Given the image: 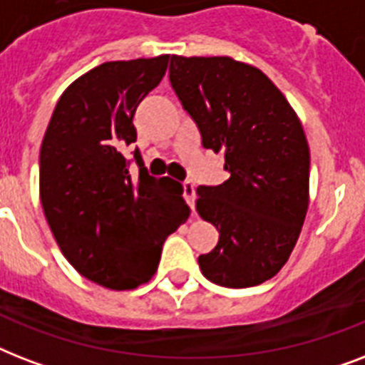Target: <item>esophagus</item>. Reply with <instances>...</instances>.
Returning <instances> with one entry per match:
<instances>
[{"label":"esophagus","mask_w":365,"mask_h":365,"mask_svg":"<svg viewBox=\"0 0 365 365\" xmlns=\"http://www.w3.org/2000/svg\"><path fill=\"white\" fill-rule=\"evenodd\" d=\"M183 189V199L189 205V208H195V199H197V195H195V187L191 182H183L182 183Z\"/></svg>","instance_id":"obj_1"}]
</instances>
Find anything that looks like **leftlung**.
I'll return each instance as SVG.
<instances>
[{"label":"left lung","instance_id":"1","mask_svg":"<svg viewBox=\"0 0 365 365\" xmlns=\"http://www.w3.org/2000/svg\"><path fill=\"white\" fill-rule=\"evenodd\" d=\"M170 85L202 145L225 155L229 180L197 187V212L220 231L199 255L210 282L250 288L288 261L309 208L311 155L299 119L254 66L229 56H172Z\"/></svg>","mask_w":365,"mask_h":365}]
</instances>
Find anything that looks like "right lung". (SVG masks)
<instances>
[{
	"mask_svg": "<svg viewBox=\"0 0 365 365\" xmlns=\"http://www.w3.org/2000/svg\"><path fill=\"white\" fill-rule=\"evenodd\" d=\"M168 54L106 62L66 88L39 153L47 223L77 272L111 289H132L157 271L166 237L189 217L182 183L138 176L125 157L136 142L138 104L165 77Z\"/></svg>",
	"mask_w": 365,
	"mask_h": 365,
	"instance_id": "1",
	"label": "right lung"
}]
</instances>
